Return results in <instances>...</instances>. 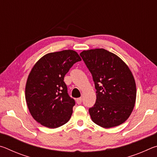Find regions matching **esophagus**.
Masks as SVG:
<instances>
[{"mask_svg":"<svg viewBox=\"0 0 157 157\" xmlns=\"http://www.w3.org/2000/svg\"><path fill=\"white\" fill-rule=\"evenodd\" d=\"M76 102L78 103V105H80L82 103V98H77L76 99Z\"/></svg>","mask_w":157,"mask_h":157,"instance_id":"1","label":"esophagus"}]
</instances>
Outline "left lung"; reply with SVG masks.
I'll return each instance as SVG.
<instances>
[{
	"label": "left lung",
	"instance_id": "obj_1",
	"mask_svg": "<svg viewBox=\"0 0 157 157\" xmlns=\"http://www.w3.org/2000/svg\"><path fill=\"white\" fill-rule=\"evenodd\" d=\"M79 55L96 89V101L89 109L93 122L104 128L120 125L129 118L136 102L131 71L120 57L105 49L84 50Z\"/></svg>",
	"mask_w": 157,
	"mask_h": 157
}]
</instances>
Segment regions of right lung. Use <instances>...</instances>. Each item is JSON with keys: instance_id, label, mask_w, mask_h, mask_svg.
<instances>
[{"instance_id": "1", "label": "right lung", "mask_w": 157, "mask_h": 157, "mask_svg": "<svg viewBox=\"0 0 157 157\" xmlns=\"http://www.w3.org/2000/svg\"><path fill=\"white\" fill-rule=\"evenodd\" d=\"M75 51L65 50L42 57L32 68L25 85V100L32 116L48 128L66 124L75 105L68 95L64 76L81 61Z\"/></svg>"}]
</instances>
